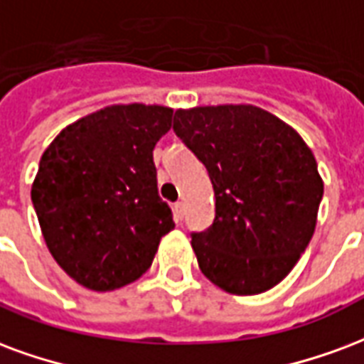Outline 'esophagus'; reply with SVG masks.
<instances>
[{
	"label": "esophagus",
	"instance_id": "obj_1",
	"mask_svg": "<svg viewBox=\"0 0 364 364\" xmlns=\"http://www.w3.org/2000/svg\"><path fill=\"white\" fill-rule=\"evenodd\" d=\"M183 214H185V204L183 203H175L173 204V216L175 220L179 222V220H183Z\"/></svg>",
	"mask_w": 364,
	"mask_h": 364
}]
</instances>
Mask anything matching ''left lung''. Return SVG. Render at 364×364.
<instances>
[{
  "mask_svg": "<svg viewBox=\"0 0 364 364\" xmlns=\"http://www.w3.org/2000/svg\"><path fill=\"white\" fill-rule=\"evenodd\" d=\"M173 131L206 166L216 196L214 223L191 241L198 268L233 295L272 289L316 228L324 183L312 150L250 104L177 109Z\"/></svg>",
  "mask_w": 364,
  "mask_h": 364,
  "instance_id": "obj_1",
  "label": "left lung"
}]
</instances>
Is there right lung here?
I'll use <instances>...</instances> for the list:
<instances>
[{"label": "right lung", "instance_id": "1", "mask_svg": "<svg viewBox=\"0 0 364 364\" xmlns=\"http://www.w3.org/2000/svg\"><path fill=\"white\" fill-rule=\"evenodd\" d=\"M173 109L115 104L67 125L46 148L32 204L48 249L67 276L92 291L139 279L173 230L158 195L156 142Z\"/></svg>", "mask_w": 364, "mask_h": 364}]
</instances>
